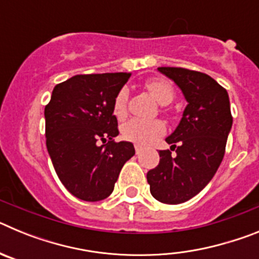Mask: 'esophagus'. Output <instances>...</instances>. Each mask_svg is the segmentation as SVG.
<instances>
[{"mask_svg": "<svg viewBox=\"0 0 259 259\" xmlns=\"http://www.w3.org/2000/svg\"><path fill=\"white\" fill-rule=\"evenodd\" d=\"M135 150H136V154H140V153H141V146L140 145H135Z\"/></svg>", "mask_w": 259, "mask_h": 259, "instance_id": "1", "label": "esophagus"}]
</instances>
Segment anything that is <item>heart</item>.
Returning a JSON list of instances; mask_svg holds the SVG:
<instances>
[{
    "label": "heart",
    "instance_id": "heart-1",
    "mask_svg": "<svg viewBox=\"0 0 259 259\" xmlns=\"http://www.w3.org/2000/svg\"><path fill=\"white\" fill-rule=\"evenodd\" d=\"M148 92L161 105H168L174 98V89L170 83L164 80L154 79L145 84ZM113 114L116 119L123 120L128 114V91L122 88L116 93L113 101ZM166 131V125L162 120H144L134 118L122 125V136L125 140L132 141L139 145H149L161 137Z\"/></svg>",
    "mask_w": 259,
    "mask_h": 259
}]
</instances>
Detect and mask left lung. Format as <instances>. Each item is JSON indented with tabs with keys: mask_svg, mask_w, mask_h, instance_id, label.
Returning a JSON list of instances; mask_svg holds the SVG:
<instances>
[{
	"mask_svg": "<svg viewBox=\"0 0 259 259\" xmlns=\"http://www.w3.org/2000/svg\"><path fill=\"white\" fill-rule=\"evenodd\" d=\"M179 87L187 106L175 131L166 137L171 150H159V163L146 174L150 193L176 205L200 193L218 170L232 127L227 91L209 75L180 67H158Z\"/></svg>",
	"mask_w": 259,
	"mask_h": 259,
	"instance_id": "left-lung-1",
	"label": "left lung"
}]
</instances>
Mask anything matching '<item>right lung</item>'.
I'll return each mask as SVG.
<instances>
[{
    "instance_id": "add662e5",
    "label": "right lung",
    "mask_w": 259,
    "mask_h": 259,
    "mask_svg": "<svg viewBox=\"0 0 259 259\" xmlns=\"http://www.w3.org/2000/svg\"><path fill=\"white\" fill-rule=\"evenodd\" d=\"M130 76L75 75L54 87L45 106L48 153L62 184L80 200L109 197L123 164L134 157V144L114 141L119 131L113 101Z\"/></svg>"
}]
</instances>
